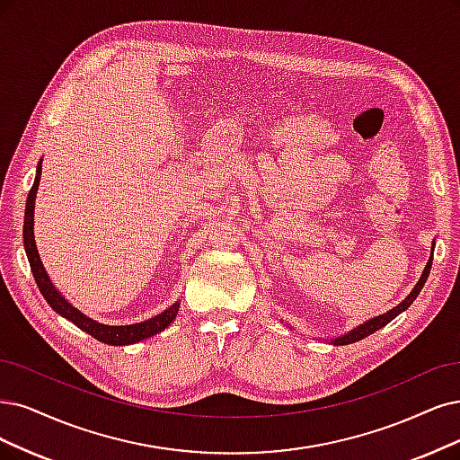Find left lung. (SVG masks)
<instances>
[{"instance_id":"8db88e82","label":"left lung","mask_w":460,"mask_h":460,"mask_svg":"<svg viewBox=\"0 0 460 460\" xmlns=\"http://www.w3.org/2000/svg\"><path fill=\"white\" fill-rule=\"evenodd\" d=\"M432 248H434V246H432ZM430 267H432V258L429 260L427 267H424L422 275H420L419 282L415 284V288L411 290V294L407 296L400 305H396L394 309H390V311H388V313H385V314H379V316H376V318H371V320L364 322V324H360L358 328L350 330V332H349V333H345V335H339V337L332 339V343H333V345H349V343H356V341H360V339H364V337L371 335L373 332H377V330H381L383 326H386L390 320H394L400 313H403V311H405L407 307H410V305L417 299L419 292L422 290L424 282H427V279H429V275H430Z\"/></svg>"}]
</instances>
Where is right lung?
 I'll return each instance as SVG.
<instances>
[{"instance_id": "obj_1", "label": "right lung", "mask_w": 460, "mask_h": 460, "mask_svg": "<svg viewBox=\"0 0 460 460\" xmlns=\"http://www.w3.org/2000/svg\"><path fill=\"white\" fill-rule=\"evenodd\" d=\"M41 161L38 163V170H36V180H33L31 190L28 193V200H26V212H24V250L26 256L31 267V275L36 279V284L40 288L41 296L47 299V303L53 307L60 316L67 318L77 328H81L83 332H87L89 335H93L98 341L106 343V345H130V343H138L142 339L153 337L155 333L163 332L166 326L172 324V320L178 314L180 303L176 301L172 307H168L166 311H163L161 314L153 316L149 320L138 322V324H130V326H106L100 324V322L84 316L83 313H79L72 303H67V299H64L60 296V292L50 282L47 270L40 260V253L36 248V241H33V208H36V195H38V187H40V178H41Z\"/></svg>"}]
</instances>
